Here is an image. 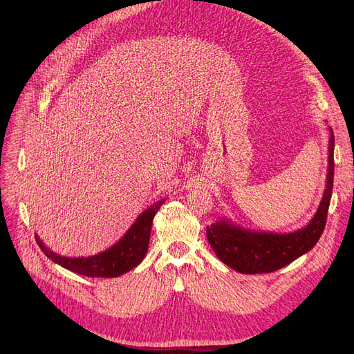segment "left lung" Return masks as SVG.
<instances>
[{
	"instance_id": "left-lung-1",
	"label": "left lung",
	"mask_w": 354,
	"mask_h": 354,
	"mask_svg": "<svg viewBox=\"0 0 354 354\" xmlns=\"http://www.w3.org/2000/svg\"><path fill=\"white\" fill-rule=\"evenodd\" d=\"M327 180L317 212L308 224L294 232L275 234L239 227L222 218L207 227L208 243L222 263L243 274H261L280 270L308 252L320 239L327 219V211L334 178V135L328 127Z\"/></svg>"
}]
</instances>
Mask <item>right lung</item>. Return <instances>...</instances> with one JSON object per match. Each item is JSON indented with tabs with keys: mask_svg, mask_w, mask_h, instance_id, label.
Instances as JSON below:
<instances>
[{
	"mask_svg": "<svg viewBox=\"0 0 354 354\" xmlns=\"http://www.w3.org/2000/svg\"><path fill=\"white\" fill-rule=\"evenodd\" d=\"M163 202L165 199L145 209L115 245L96 255L70 258L51 251L48 247H46L39 235H35V241L53 263L62 266L68 271L86 277H119L133 270L143 261L149 247V238H151L152 221Z\"/></svg>",
	"mask_w": 354,
	"mask_h": 354,
	"instance_id": "right-lung-1",
	"label": "right lung"
}]
</instances>
